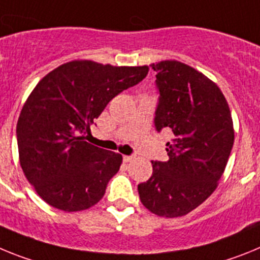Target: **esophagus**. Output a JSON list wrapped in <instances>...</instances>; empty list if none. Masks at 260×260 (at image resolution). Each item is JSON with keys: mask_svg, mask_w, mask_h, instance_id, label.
<instances>
[{"mask_svg": "<svg viewBox=\"0 0 260 260\" xmlns=\"http://www.w3.org/2000/svg\"><path fill=\"white\" fill-rule=\"evenodd\" d=\"M135 159V155H123V161L124 162H131Z\"/></svg>", "mask_w": 260, "mask_h": 260, "instance_id": "1", "label": "esophagus"}]
</instances>
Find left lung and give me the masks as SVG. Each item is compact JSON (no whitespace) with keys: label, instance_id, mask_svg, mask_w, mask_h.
<instances>
[{"label":"left lung","instance_id":"8db88e82","mask_svg":"<svg viewBox=\"0 0 260 260\" xmlns=\"http://www.w3.org/2000/svg\"><path fill=\"white\" fill-rule=\"evenodd\" d=\"M152 69L159 94L154 127L173 140L166 144L168 161H152V177L137 189L150 212L179 217L217 187L233 148V120L224 94L203 73L174 60Z\"/></svg>","mask_w":260,"mask_h":260}]
</instances>
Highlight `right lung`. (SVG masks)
I'll list each match as a JSON object with an SVG mask.
<instances>
[{
	"mask_svg": "<svg viewBox=\"0 0 260 260\" xmlns=\"http://www.w3.org/2000/svg\"><path fill=\"white\" fill-rule=\"evenodd\" d=\"M148 71L80 60L60 65L36 85L18 119L17 141L22 170L44 202L77 212L103 198L121 155L91 145L86 135L108 102Z\"/></svg>",
	"mask_w": 260,
	"mask_h": 260,
	"instance_id": "add662e5",
	"label": "right lung"
}]
</instances>
